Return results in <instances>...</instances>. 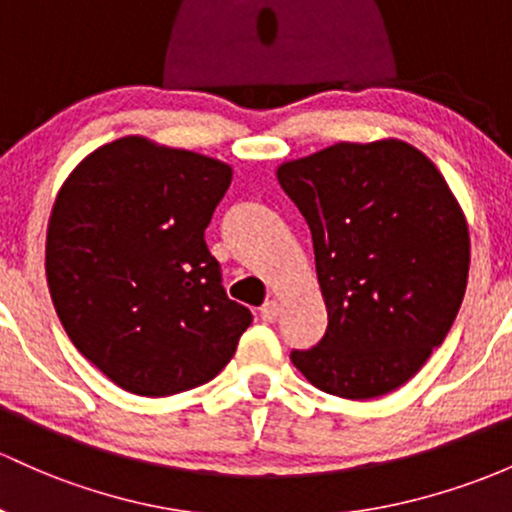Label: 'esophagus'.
Wrapping results in <instances>:
<instances>
[{
  "mask_svg": "<svg viewBox=\"0 0 512 512\" xmlns=\"http://www.w3.org/2000/svg\"><path fill=\"white\" fill-rule=\"evenodd\" d=\"M263 322H276L280 317V302L278 300H266L261 307Z\"/></svg>",
  "mask_w": 512,
  "mask_h": 512,
  "instance_id": "esophagus-1",
  "label": "esophagus"
}]
</instances>
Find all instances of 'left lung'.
Listing matches in <instances>:
<instances>
[{"label":"left lung","mask_w":512,"mask_h":512,"mask_svg":"<svg viewBox=\"0 0 512 512\" xmlns=\"http://www.w3.org/2000/svg\"><path fill=\"white\" fill-rule=\"evenodd\" d=\"M312 232L329 327L290 359L315 388L368 400L408 383L466 293L469 222L430 158L400 139L334 144L280 163Z\"/></svg>","instance_id":"8db88e82"}]
</instances>
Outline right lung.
Segmentation results:
<instances>
[{
    "label": "right lung",
    "instance_id": "right-lung-1",
    "mask_svg": "<svg viewBox=\"0 0 512 512\" xmlns=\"http://www.w3.org/2000/svg\"><path fill=\"white\" fill-rule=\"evenodd\" d=\"M229 183V163L124 136L60 185L48 290L75 349L119 388L163 398L212 381L254 320L205 244Z\"/></svg>",
    "mask_w": 512,
    "mask_h": 512
}]
</instances>
